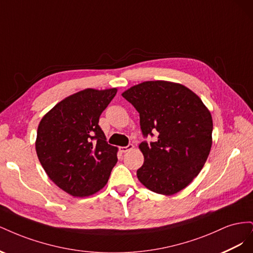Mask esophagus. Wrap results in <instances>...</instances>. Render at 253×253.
Listing matches in <instances>:
<instances>
[{
	"label": "esophagus",
	"instance_id": "esophagus-1",
	"mask_svg": "<svg viewBox=\"0 0 253 253\" xmlns=\"http://www.w3.org/2000/svg\"><path fill=\"white\" fill-rule=\"evenodd\" d=\"M133 149H134V145H133V144H128L127 147H120V148H119L120 152H122V153H126V152H128V151H132Z\"/></svg>",
	"mask_w": 253,
	"mask_h": 253
}]
</instances>
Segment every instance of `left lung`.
I'll use <instances>...</instances> for the list:
<instances>
[{"label":"left lung","mask_w":253,"mask_h":253,"mask_svg":"<svg viewBox=\"0 0 253 253\" xmlns=\"http://www.w3.org/2000/svg\"><path fill=\"white\" fill-rule=\"evenodd\" d=\"M121 95L139 113L142 134L158 132L156 141L139 144L144 158L137 170L139 181L167 196L185 189L202 171L212 147L208 108L187 86L165 80L141 82Z\"/></svg>","instance_id":"1"}]
</instances>
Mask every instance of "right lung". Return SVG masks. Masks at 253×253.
Returning <instances> with one entry per match:
<instances>
[{
  "label": "right lung",
  "instance_id": "add662e5",
  "mask_svg": "<svg viewBox=\"0 0 253 253\" xmlns=\"http://www.w3.org/2000/svg\"><path fill=\"white\" fill-rule=\"evenodd\" d=\"M117 87L85 88L64 98L42 117L36 152L50 180L75 197L100 191L117 163L118 148L106 142L99 117Z\"/></svg>",
  "mask_w": 253,
  "mask_h": 253
}]
</instances>
